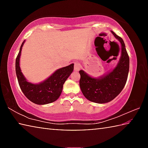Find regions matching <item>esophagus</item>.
I'll list each match as a JSON object with an SVG mask.
<instances>
[{
  "instance_id": "obj_1",
  "label": "esophagus",
  "mask_w": 148,
  "mask_h": 148,
  "mask_svg": "<svg viewBox=\"0 0 148 148\" xmlns=\"http://www.w3.org/2000/svg\"><path fill=\"white\" fill-rule=\"evenodd\" d=\"M80 68H81V66H80V64L78 62H76V63L74 64V71H79Z\"/></svg>"
}]
</instances>
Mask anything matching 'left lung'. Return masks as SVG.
<instances>
[{"instance_id": "obj_1", "label": "left lung", "mask_w": 148, "mask_h": 148, "mask_svg": "<svg viewBox=\"0 0 148 148\" xmlns=\"http://www.w3.org/2000/svg\"><path fill=\"white\" fill-rule=\"evenodd\" d=\"M121 45V56L113 69L101 76H90L79 71V87L86 98L91 102L104 104L112 101L124 88L129 71V57L123 39L111 31Z\"/></svg>"}]
</instances>
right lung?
<instances>
[{
	"label": "right lung",
	"mask_w": 148,
	"mask_h": 148,
	"mask_svg": "<svg viewBox=\"0 0 148 148\" xmlns=\"http://www.w3.org/2000/svg\"><path fill=\"white\" fill-rule=\"evenodd\" d=\"M25 42V40L20 47L16 60V72L20 88L27 98L34 104L43 105L53 102L59 98L63 84L73 72L74 64L57 69L51 76L40 83H31L26 79L20 68V57Z\"/></svg>",
	"instance_id": "1"
}]
</instances>
